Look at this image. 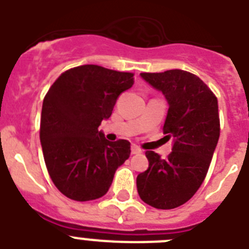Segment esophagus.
I'll return each instance as SVG.
<instances>
[{
  "mask_svg": "<svg viewBox=\"0 0 249 249\" xmlns=\"http://www.w3.org/2000/svg\"><path fill=\"white\" fill-rule=\"evenodd\" d=\"M131 153L132 155H140V153H142V149H141L138 146H136V144H132Z\"/></svg>",
  "mask_w": 249,
  "mask_h": 249,
  "instance_id": "1",
  "label": "esophagus"
}]
</instances>
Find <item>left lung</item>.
Listing matches in <instances>:
<instances>
[{"instance_id":"obj_1","label":"left lung","mask_w":249,"mask_h":249,"mask_svg":"<svg viewBox=\"0 0 249 249\" xmlns=\"http://www.w3.org/2000/svg\"><path fill=\"white\" fill-rule=\"evenodd\" d=\"M141 76L168 101L163 133L167 141H173V148L166 160L146 152L149 164L137 176V191L144 203L172 210L190 201L206 178L221 132L218 102L191 72L169 70Z\"/></svg>"}]
</instances>
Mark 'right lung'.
<instances>
[{"label":"right lung","instance_id":"1","mask_svg":"<svg viewBox=\"0 0 249 249\" xmlns=\"http://www.w3.org/2000/svg\"><path fill=\"white\" fill-rule=\"evenodd\" d=\"M133 76L83 65L63 72L46 93L39 140L48 175L67 198L86 202L105 196L131 155L128 141L109 142L98 127L135 83Z\"/></svg>","mask_w":249,"mask_h":249}]
</instances>
